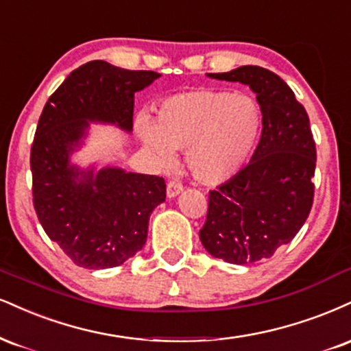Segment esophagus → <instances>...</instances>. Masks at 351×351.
I'll list each match as a JSON object with an SVG mask.
<instances>
[{"label":"esophagus","instance_id":"1","mask_svg":"<svg viewBox=\"0 0 351 351\" xmlns=\"http://www.w3.org/2000/svg\"><path fill=\"white\" fill-rule=\"evenodd\" d=\"M183 191V183H180V181H176V180H170L168 181V184H167V194H168V197H175V196H178V194Z\"/></svg>","mask_w":351,"mask_h":351}]
</instances>
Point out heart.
<instances>
[{
  "label": "heart",
  "mask_w": 351,
  "mask_h": 351,
  "mask_svg": "<svg viewBox=\"0 0 351 351\" xmlns=\"http://www.w3.org/2000/svg\"><path fill=\"white\" fill-rule=\"evenodd\" d=\"M263 128L260 104L248 95L199 88L162 101L157 121L137 130L157 162L168 167L173 149H186L191 175L204 184L234 178L255 152Z\"/></svg>",
  "instance_id": "obj_1"
}]
</instances>
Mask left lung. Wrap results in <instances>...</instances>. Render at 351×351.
Masks as SVG:
<instances>
[{"mask_svg":"<svg viewBox=\"0 0 351 351\" xmlns=\"http://www.w3.org/2000/svg\"><path fill=\"white\" fill-rule=\"evenodd\" d=\"M209 77L248 84L256 93L263 129L252 162L209 191L199 239L227 263L271 258L296 237L314 202L317 152L309 116L285 80L267 69L245 65Z\"/></svg>","mask_w":351,"mask_h":351,"instance_id":"obj_1","label":"left lung"}]
</instances>
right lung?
<instances>
[{"label": "right lung", "mask_w": 351, "mask_h": 351, "mask_svg": "<svg viewBox=\"0 0 351 351\" xmlns=\"http://www.w3.org/2000/svg\"><path fill=\"white\" fill-rule=\"evenodd\" d=\"M158 77L88 62L71 71L40 114L31 147L34 209L49 239L78 267H119L141 252L152 210L167 197L162 176L119 168L93 175L69 165L88 121L132 129L134 93Z\"/></svg>", "instance_id": "obj_1"}]
</instances>
